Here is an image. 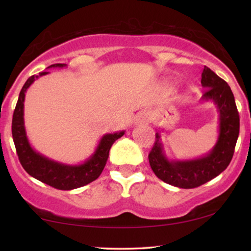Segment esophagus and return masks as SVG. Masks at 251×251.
<instances>
[{"instance_id": "esophagus-1", "label": "esophagus", "mask_w": 251, "mask_h": 251, "mask_svg": "<svg viewBox=\"0 0 251 251\" xmlns=\"http://www.w3.org/2000/svg\"><path fill=\"white\" fill-rule=\"evenodd\" d=\"M150 114L148 112H145V110H143V112H139L137 114V116H136V122L137 123H141V124H148L150 123Z\"/></svg>"}]
</instances>
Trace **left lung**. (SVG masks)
Wrapping results in <instances>:
<instances>
[{"label": "left lung", "mask_w": 251, "mask_h": 251, "mask_svg": "<svg viewBox=\"0 0 251 251\" xmlns=\"http://www.w3.org/2000/svg\"><path fill=\"white\" fill-rule=\"evenodd\" d=\"M201 85L207 88L202 99L214 101L219 114V135L214 148L201 158L169 160L165 155L158 130L148 155L155 175L179 188H196L223 173L230 164L239 135V113L229 85L207 66L201 73Z\"/></svg>", "instance_id": "left-lung-1"}]
</instances>
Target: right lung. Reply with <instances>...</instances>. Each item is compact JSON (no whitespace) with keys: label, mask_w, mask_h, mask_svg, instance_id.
I'll use <instances>...</instances> for the list:
<instances>
[{"label":"right lung","mask_w":251,"mask_h":251,"mask_svg":"<svg viewBox=\"0 0 251 251\" xmlns=\"http://www.w3.org/2000/svg\"><path fill=\"white\" fill-rule=\"evenodd\" d=\"M66 64H53L50 67H65ZM49 74V72H42L40 75H33L25 82L20 92L16 103L13 120H12V136L18 152L20 163L28 175L36 178L44 184L56 189L71 190L85 186L94 181L100 177L108 158L109 150L115 141L125 134V130L114 134H106L101 137L99 146L96 147L90 158L80 165H65L52 160L35 151L29 145L24 127V100L25 93L34 80L40 76Z\"/></svg>","instance_id":"1"}]
</instances>
